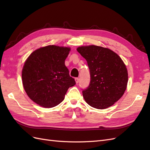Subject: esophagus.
I'll return each instance as SVG.
<instances>
[{
    "instance_id": "1",
    "label": "esophagus",
    "mask_w": 150,
    "mask_h": 150,
    "mask_svg": "<svg viewBox=\"0 0 150 150\" xmlns=\"http://www.w3.org/2000/svg\"><path fill=\"white\" fill-rule=\"evenodd\" d=\"M75 81H76V84H78L79 83V79L78 78H75Z\"/></svg>"
}]
</instances>
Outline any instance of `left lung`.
<instances>
[{
	"label": "left lung",
	"instance_id": "8db88e82",
	"mask_svg": "<svg viewBox=\"0 0 150 150\" xmlns=\"http://www.w3.org/2000/svg\"><path fill=\"white\" fill-rule=\"evenodd\" d=\"M77 51L88 62L91 81L83 91L89 106L103 110L122 97L127 87L128 71L121 58L111 49L98 46H81Z\"/></svg>",
	"mask_w": 150,
	"mask_h": 150
}]
</instances>
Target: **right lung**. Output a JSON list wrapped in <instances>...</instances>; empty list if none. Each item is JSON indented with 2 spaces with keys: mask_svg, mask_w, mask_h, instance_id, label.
I'll return each instance as SVG.
<instances>
[{
  "mask_svg": "<svg viewBox=\"0 0 150 150\" xmlns=\"http://www.w3.org/2000/svg\"><path fill=\"white\" fill-rule=\"evenodd\" d=\"M70 51L69 47L50 45L35 50L25 61L22 84L29 98L39 106L58 105L69 88L76 84L65 66Z\"/></svg>",
  "mask_w": 150,
  "mask_h": 150,
  "instance_id": "add662e5",
  "label": "right lung"
}]
</instances>
